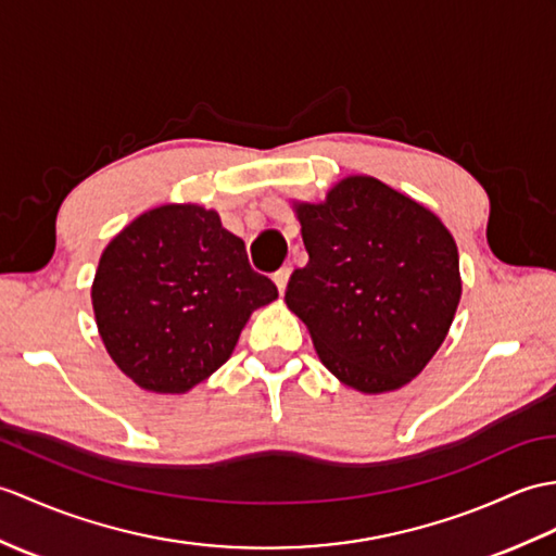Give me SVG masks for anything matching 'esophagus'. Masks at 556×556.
<instances>
[{
    "mask_svg": "<svg viewBox=\"0 0 556 556\" xmlns=\"http://www.w3.org/2000/svg\"><path fill=\"white\" fill-rule=\"evenodd\" d=\"M289 277H291V267H281V269H277L275 273V283H277V289H279V293H283L287 291V283H289Z\"/></svg>",
    "mask_w": 556,
    "mask_h": 556,
    "instance_id": "34e87169",
    "label": "esophagus"
}]
</instances>
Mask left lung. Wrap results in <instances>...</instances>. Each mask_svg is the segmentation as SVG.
Here are the masks:
<instances>
[{
  "label": "left lung",
  "mask_w": 556,
  "mask_h": 556,
  "mask_svg": "<svg viewBox=\"0 0 556 556\" xmlns=\"http://www.w3.org/2000/svg\"><path fill=\"white\" fill-rule=\"evenodd\" d=\"M309 261L287 301L333 377L377 395L403 389L443 345L462 299L459 253L433 211L369 175L319 203L293 201Z\"/></svg>",
  "instance_id": "obj_1"
}]
</instances>
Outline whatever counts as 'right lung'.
I'll return each instance as SVG.
<instances>
[{
  "instance_id": "right-lung-1",
  "label": "right lung",
  "mask_w": 556,
  "mask_h": 556,
  "mask_svg": "<svg viewBox=\"0 0 556 556\" xmlns=\"http://www.w3.org/2000/svg\"><path fill=\"white\" fill-rule=\"evenodd\" d=\"M277 287L247 247L199 203L135 217L103 249L92 281L99 337L118 369L151 393H187L223 367L253 309Z\"/></svg>"
}]
</instances>
